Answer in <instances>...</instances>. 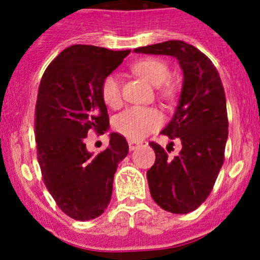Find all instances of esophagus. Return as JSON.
<instances>
[{"label":"esophagus","instance_id":"obj_1","mask_svg":"<svg viewBox=\"0 0 260 260\" xmlns=\"http://www.w3.org/2000/svg\"><path fill=\"white\" fill-rule=\"evenodd\" d=\"M141 144V142H135V141H128V150L134 151L138 146Z\"/></svg>","mask_w":260,"mask_h":260}]
</instances>
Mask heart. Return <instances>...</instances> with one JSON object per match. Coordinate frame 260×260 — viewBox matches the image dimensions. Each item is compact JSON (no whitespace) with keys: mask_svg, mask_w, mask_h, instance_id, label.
Masks as SVG:
<instances>
[{"mask_svg":"<svg viewBox=\"0 0 260 260\" xmlns=\"http://www.w3.org/2000/svg\"><path fill=\"white\" fill-rule=\"evenodd\" d=\"M138 75L151 83L152 86L158 87L168 80L171 71L167 63L157 58H146L138 61L133 66ZM103 102L110 108H118L122 104V93H121V84L116 75H108L102 83ZM160 93L164 98L169 99L174 95V88L171 84H164L160 87ZM161 116L156 109L144 107H132L123 110L122 113L117 114L113 119V127L117 133L123 137L139 141L146 137L148 133L157 128L161 125Z\"/></svg>","mask_w":260,"mask_h":260,"instance_id":"obj_1","label":"heart"}]
</instances>
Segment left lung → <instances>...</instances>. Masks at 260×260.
<instances>
[{
	"instance_id": "obj_1",
	"label": "left lung",
	"mask_w": 260,
	"mask_h": 260,
	"mask_svg": "<svg viewBox=\"0 0 260 260\" xmlns=\"http://www.w3.org/2000/svg\"><path fill=\"white\" fill-rule=\"evenodd\" d=\"M135 53L176 57L183 71L180 102L173 118L161 132L178 138L182 150L168 157L151 142L156 160L147 180L151 197L172 213H189L208 198L224 162L228 116L224 87L212 61L182 40H169L134 49Z\"/></svg>"
}]
</instances>
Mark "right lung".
<instances>
[{"instance_id":"right-lung-1","label":"right lung","mask_w":260,"mask_h":260,"mask_svg":"<svg viewBox=\"0 0 260 260\" xmlns=\"http://www.w3.org/2000/svg\"><path fill=\"white\" fill-rule=\"evenodd\" d=\"M130 50L75 44L49 63L39 86L35 138L43 180L57 206L71 219L86 221L104 212L113 177L128 152L125 138L110 133L109 146L93 156L86 148L91 130L109 126L103 80Z\"/></svg>"}]
</instances>
